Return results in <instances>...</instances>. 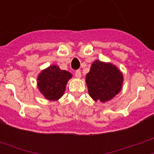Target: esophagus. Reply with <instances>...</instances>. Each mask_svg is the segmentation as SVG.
Instances as JSON below:
<instances>
[{
	"label": "esophagus",
	"mask_w": 154,
	"mask_h": 154,
	"mask_svg": "<svg viewBox=\"0 0 154 154\" xmlns=\"http://www.w3.org/2000/svg\"><path fill=\"white\" fill-rule=\"evenodd\" d=\"M75 77H77V78H80L81 77V71L80 70H77L75 72Z\"/></svg>",
	"instance_id": "34e87169"
}]
</instances>
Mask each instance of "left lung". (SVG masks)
Listing matches in <instances>:
<instances>
[{
	"instance_id": "obj_1",
	"label": "left lung",
	"mask_w": 154,
	"mask_h": 154,
	"mask_svg": "<svg viewBox=\"0 0 154 154\" xmlns=\"http://www.w3.org/2000/svg\"><path fill=\"white\" fill-rule=\"evenodd\" d=\"M86 83L91 98L105 103L121 92L123 74L115 65L97 60L86 76Z\"/></svg>"
}]
</instances>
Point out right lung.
Masks as SVG:
<instances>
[{"label": "right lung", "instance_id": "1", "mask_svg": "<svg viewBox=\"0 0 154 154\" xmlns=\"http://www.w3.org/2000/svg\"><path fill=\"white\" fill-rule=\"evenodd\" d=\"M72 74L60 70L58 66H51L43 70L38 76V88L46 99L56 101L63 95L66 83Z\"/></svg>", "mask_w": 154, "mask_h": 154}]
</instances>
